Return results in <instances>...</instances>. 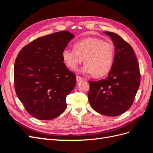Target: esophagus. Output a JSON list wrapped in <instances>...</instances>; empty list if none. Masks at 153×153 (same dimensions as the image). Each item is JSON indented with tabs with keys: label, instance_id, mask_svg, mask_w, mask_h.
I'll use <instances>...</instances> for the list:
<instances>
[{
	"label": "esophagus",
	"instance_id": "esophagus-1",
	"mask_svg": "<svg viewBox=\"0 0 153 153\" xmlns=\"http://www.w3.org/2000/svg\"><path fill=\"white\" fill-rule=\"evenodd\" d=\"M76 82H80V81L84 80V78H83L81 77V76H78V75H76Z\"/></svg>",
	"mask_w": 153,
	"mask_h": 153
}]
</instances>
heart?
<instances>
[{"mask_svg": "<svg viewBox=\"0 0 153 153\" xmlns=\"http://www.w3.org/2000/svg\"><path fill=\"white\" fill-rule=\"evenodd\" d=\"M115 57L114 45L98 38H87L73 45V50L62 51V57L65 65L75 70L84 59L85 64L82 71L103 76L112 69Z\"/></svg>", "mask_w": 153, "mask_h": 153, "instance_id": "b5f03b06", "label": "heart"}]
</instances>
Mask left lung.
I'll return each mask as SVG.
<instances>
[{"label": "left lung", "instance_id": "obj_1", "mask_svg": "<svg viewBox=\"0 0 153 153\" xmlns=\"http://www.w3.org/2000/svg\"><path fill=\"white\" fill-rule=\"evenodd\" d=\"M115 46L113 66L105 79L89 81L91 107L106 116H117L131 107L140 83L139 64L133 48L121 36L103 32Z\"/></svg>", "mask_w": 153, "mask_h": 153}]
</instances>
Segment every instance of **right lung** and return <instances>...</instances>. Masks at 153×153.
<instances>
[{"label":"right lung","mask_w":153,"mask_h":153,"mask_svg":"<svg viewBox=\"0 0 153 153\" xmlns=\"http://www.w3.org/2000/svg\"><path fill=\"white\" fill-rule=\"evenodd\" d=\"M74 35L60 31L37 38L18 53L14 83L27 112L40 120H51L66 109V96L76 85V76L63 62L62 51Z\"/></svg>","instance_id":"right-lung-1"}]
</instances>
